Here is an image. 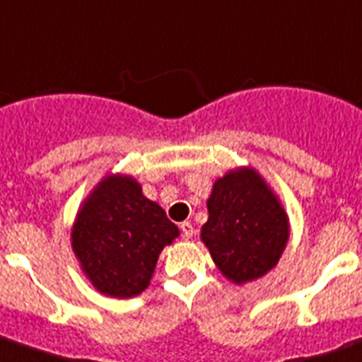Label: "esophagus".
<instances>
[{"label": "esophagus", "instance_id": "obj_1", "mask_svg": "<svg viewBox=\"0 0 362 362\" xmlns=\"http://www.w3.org/2000/svg\"><path fill=\"white\" fill-rule=\"evenodd\" d=\"M180 230H182V235L186 237V239H192V237L195 235V230H193L192 222H182Z\"/></svg>", "mask_w": 362, "mask_h": 362}]
</instances>
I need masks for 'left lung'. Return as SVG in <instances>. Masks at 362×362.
<instances>
[{"mask_svg": "<svg viewBox=\"0 0 362 362\" xmlns=\"http://www.w3.org/2000/svg\"><path fill=\"white\" fill-rule=\"evenodd\" d=\"M206 209L201 239L222 275L243 285L277 266L291 235L288 216L255 169L243 167L218 178Z\"/></svg>", "mask_w": 362, "mask_h": 362, "instance_id": "obj_1", "label": "left lung"}]
</instances>
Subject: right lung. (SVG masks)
I'll return each mask as SVG.
<instances>
[{"label":"right lung","instance_id":"obj_1","mask_svg":"<svg viewBox=\"0 0 362 362\" xmlns=\"http://www.w3.org/2000/svg\"><path fill=\"white\" fill-rule=\"evenodd\" d=\"M178 235V228L132 176L110 175L83 201L71 228V248L100 294L132 298L148 288L163 247Z\"/></svg>","mask_w":362,"mask_h":362}]
</instances>
